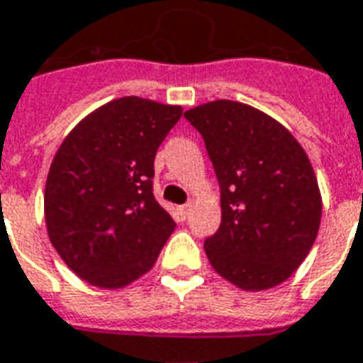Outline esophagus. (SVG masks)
<instances>
[{
  "label": "esophagus",
  "instance_id": "1",
  "mask_svg": "<svg viewBox=\"0 0 363 363\" xmlns=\"http://www.w3.org/2000/svg\"><path fill=\"white\" fill-rule=\"evenodd\" d=\"M190 209H192V203H184V206L179 208V213H181L182 219H186L190 216Z\"/></svg>",
  "mask_w": 363,
  "mask_h": 363
}]
</instances>
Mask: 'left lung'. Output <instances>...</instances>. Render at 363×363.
Instances as JSON below:
<instances>
[{"label": "left lung", "mask_w": 363, "mask_h": 363, "mask_svg": "<svg viewBox=\"0 0 363 363\" xmlns=\"http://www.w3.org/2000/svg\"><path fill=\"white\" fill-rule=\"evenodd\" d=\"M184 117L203 136L221 189V225L203 242L211 267L248 292L284 283L321 223V192L304 147L271 115L233 99Z\"/></svg>", "instance_id": "1"}]
</instances>
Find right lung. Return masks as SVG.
Returning a JSON list of instances; mask_svg holds the SVG:
<instances>
[{
  "mask_svg": "<svg viewBox=\"0 0 363 363\" xmlns=\"http://www.w3.org/2000/svg\"><path fill=\"white\" fill-rule=\"evenodd\" d=\"M182 107L125 96L80 121L53 155L44 190L50 242L98 289H123L152 269L174 221L152 192L155 152Z\"/></svg>",
  "mask_w": 363,
  "mask_h": 363,
  "instance_id": "right-lung-1",
  "label": "right lung"
}]
</instances>
